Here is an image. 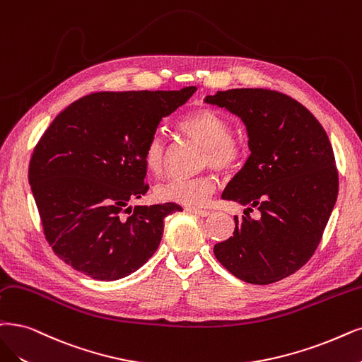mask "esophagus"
<instances>
[{
	"label": "esophagus",
	"instance_id": "1",
	"mask_svg": "<svg viewBox=\"0 0 362 362\" xmlns=\"http://www.w3.org/2000/svg\"><path fill=\"white\" fill-rule=\"evenodd\" d=\"M185 210L189 211V213H194V215H197V216H202V218H206V216L210 215L209 210H199V209H195V207H186Z\"/></svg>",
	"mask_w": 362,
	"mask_h": 362
}]
</instances>
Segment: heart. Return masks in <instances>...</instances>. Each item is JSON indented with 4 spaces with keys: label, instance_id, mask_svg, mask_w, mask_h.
I'll use <instances>...</instances> for the list:
<instances>
[{
    "label": "heart",
    "instance_id": "b5f03b06",
    "mask_svg": "<svg viewBox=\"0 0 362 362\" xmlns=\"http://www.w3.org/2000/svg\"><path fill=\"white\" fill-rule=\"evenodd\" d=\"M179 129L192 141L204 147V167H213L222 173L235 170L243 159V146L231 137V125L218 112L202 107L186 115L179 124ZM165 143L159 136H153L146 146L144 163L155 176L165 170ZM216 189L213 176H199L188 180H171L156 188L160 202L177 203L188 207H199L207 203Z\"/></svg>",
    "mask_w": 362,
    "mask_h": 362
}]
</instances>
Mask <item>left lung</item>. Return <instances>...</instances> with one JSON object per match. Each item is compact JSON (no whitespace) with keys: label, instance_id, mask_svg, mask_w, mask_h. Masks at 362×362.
Here are the masks:
<instances>
[{"label":"left lung","instance_id":"left-lung-1","mask_svg":"<svg viewBox=\"0 0 362 362\" xmlns=\"http://www.w3.org/2000/svg\"><path fill=\"white\" fill-rule=\"evenodd\" d=\"M238 116L250 155L222 192L259 210L234 216V235L215 245L218 261L247 284L269 285L315 253L336 206L339 173L325 129L303 104L269 89H228L204 98Z\"/></svg>","mask_w":362,"mask_h":362}]
</instances>
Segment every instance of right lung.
I'll list each match as a JSON object with an SVG mask.
<instances>
[{
    "label": "right lung",
    "instance_id": "1",
    "mask_svg": "<svg viewBox=\"0 0 362 362\" xmlns=\"http://www.w3.org/2000/svg\"><path fill=\"white\" fill-rule=\"evenodd\" d=\"M195 90L95 92L53 119L35 146L28 179L45 235L65 264L112 282L156 252L164 218L182 207L132 210L128 203L149 189L144 151L160 120Z\"/></svg>",
    "mask_w": 362,
    "mask_h": 362
}]
</instances>
